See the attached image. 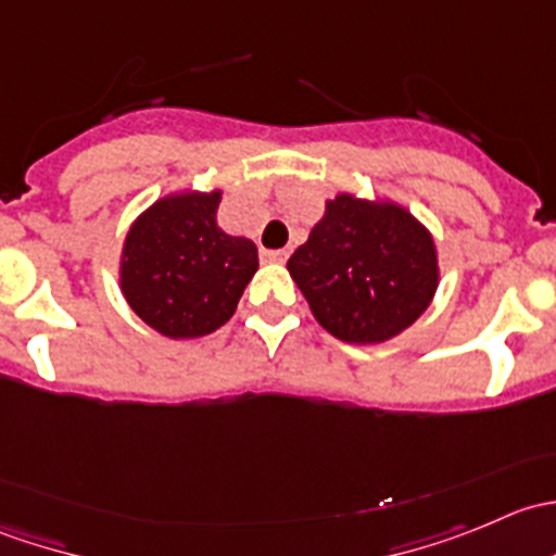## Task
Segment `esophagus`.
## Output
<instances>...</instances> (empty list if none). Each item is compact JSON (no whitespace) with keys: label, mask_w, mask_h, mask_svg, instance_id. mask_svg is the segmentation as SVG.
<instances>
[{"label":"esophagus","mask_w":556,"mask_h":556,"mask_svg":"<svg viewBox=\"0 0 556 556\" xmlns=\"http://www.w3.org/2000/svg\"><path fill=\"white\" fill-rule=\"evenodd\" d=\"M261 257L268 263H285L288 261V250H263Z\"/></svg>","instance_id":"34e87169"}]
</instances>
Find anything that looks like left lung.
<instances>
[{"instance_id":"obj_1","label":"left lung","mask_w":556,"mask_h":556,"mask_svg":"<svg viewBox=\"0 0 556 556\" xmlns=\"http://www.w3.org/2000/svg\"><path fill=\"white\" fill-rule=\"evenodd\" d=\"M288 271L317 323L350 344L406 330L439 285L433 239L406 210L346 193L328 201Z\"/></svg>"}]
</instances>
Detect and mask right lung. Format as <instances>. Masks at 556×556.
<instances>
[{
  "instance_id": "add662e5",
  "label": "right lung",
  "mask_w": 556,
  "mask_h": 556,
  "mask_svg": "<svg viewBox=\"0 0 556 556\" xmlns=\"http://www.w3.org/2000/svg\"><path fill=\"white\" fill-rule=\"evenodd\" d=\"M217 190L169 195L126 237L123 295L169 339H195L228 323L257 271L255 244L217 228Z\"/></svg>"
}]
</instances>
